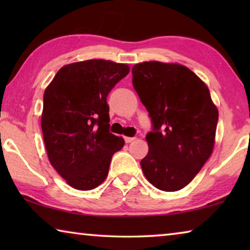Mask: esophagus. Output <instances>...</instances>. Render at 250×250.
Masks as SVG:
<instances>
[{"instance_id":"34e87169","label":"esophagus","mask_w":250,"mask_h":250,"mask_svg":"<svg viewBox=\"0 0 250 250\" xmlns=\"http://www.w3.org/2000/svg\"><path fill=\"white\" fill-rule=\"evenodd\" d=\"M135 140V138L133 137V138H131V137H125V143H131V142H133Z\"/></svg>"}]
</instances>
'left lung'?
I'll use <instances>...</instances> for the list:
<instances>
[{
    "label": "left lung",
    "mask_w": 250,
    "mask_h": 250,
    "mask_svg": "<svg viewBox=\"0 0 250 250\" xmlns=\"http://www.w3.org/2000/svg\"><path fill=\"white\" fill-rule=\"evenodd\" d=\"M132 76L152 122L143 174L161 191H179L213 152L218 110L206 84L185 66L145 62L132 67Z\"/></svg>",
    "instance_id": "8db88e82"
}]
</instances>
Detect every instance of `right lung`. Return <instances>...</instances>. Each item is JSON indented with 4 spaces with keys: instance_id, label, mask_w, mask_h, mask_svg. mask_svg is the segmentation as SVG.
I'll return each mask as SVG.
<instances>
[{
    "instance_id": "right-lung-1",
    "label": "right lung",
    "mask_w": 250,
    "mask_h": 250,
    "mask_svg": "<svg viewBox=\"0 0 250 250\" xmlns=\"http://www.w3.org/2000/svg\"><path fill=\"white\" fill-rule=\"evenodd\" d=\"M129 74L125 64L89 59L62 67L44 92L42 131L49 162L71 188L105 180L125 140L109 131L107 96Z\"/></svg>"
}]
</instances>
